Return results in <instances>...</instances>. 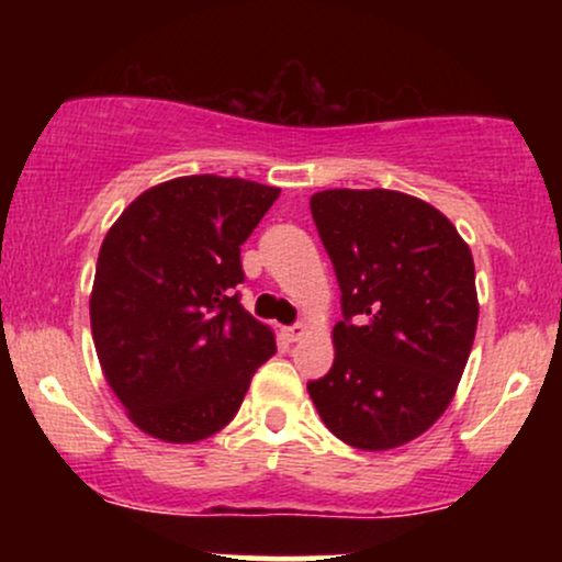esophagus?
<instances>
[{"instance_id": "obj_1", "label": "esophagus", "mask_w": 562, "mask_h": 562, "mask_svg": "<svg viewBox=\"0 0 562 562\" xmlns=\"http://www.w3.org/2000/svg\"><path fill=\"white\" fill-rule=\"evenodd\" d=\"M282 335H285L290 344H293V340H301L303 335H306V325H303V322H299V325L285 327V330H282Z\"/></svg>"}]
</instances>
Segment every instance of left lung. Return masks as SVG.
Segmentation results:
<instances>
[{
  "instance_id": "8db88e82",
  "label": "left lung",
  "mask_w": 562,
  "mask_h": 562,
  "mask_svg": "<svg viewBox=\"0 0 562 562\" xmlns=\"http://www.w3.org/2000/svg\"><path fill=\"white\" fill-rule=\"evenodd\" d=\"M312 216L344 319L308 396L348 447L396 449L447 412L465 372L479 327L473 254L441 211L396 190H322Z\"/></svg>"
}]
</instances>
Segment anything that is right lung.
Wrapping results in <instances>:
<instances>
[{
    "mask_svg": "<svg viewBox=\"0 0 562 562\" xmlns=\"http://www.w3.org/2000/svg\"><path fill=\"white\" fill-rule=\"evenodd\" d=\"M280 190L195 173L145 190L115 218L89 299L102 375L142 434L195 443L240 409L250 378L274 357L272 327L235 285L240 245Z\"/></svg>",
    "mask_w": 562,
    "mask_h": 562,
    "instance_id": "add662e5",
    "label": "right lung"
}]
</instances>
